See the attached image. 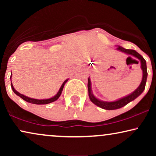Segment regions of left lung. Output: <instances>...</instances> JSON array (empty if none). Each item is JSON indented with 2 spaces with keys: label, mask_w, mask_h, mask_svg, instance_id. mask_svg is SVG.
Returning a JSON list of instances; mask_svg holds the SVG:
<instances>
[{
  "label": "left lung",
  "mask_w": 156,
  "mask_h": 156,
  "mask_svg": "<svg viewBox=\"0 0 156 156\" xmlns=\"http://www.w3.org/2000/svg\"><path fill=\"white\" fill-rule=\"evenodd\" d=\"M116 50L119 51V52L125 53L128 55H131L132 57H136L138 59H139L140 62V68L142 69L143 72V76H142V80L141 82L137 89L136 90H134L133 92L129 94V95H126V97H123L120 99L115 100L113 101H102V100L98 99L94 95L92 92V89H91V82L90 77L88 78V91H89V97L90 101L97 105L99 107L103 108V109L106 110H115L120 108L123 106L126 105L127 104H129V102L133 101L134 99H136V98L141 94L143 91H144L145 87H146V83L147 80V76H148V72H147V66H146V62L145 60L144 57L141 55L136 52V50H128V49L123 48V47L116 45Z\"/></svg>",
  "instance_id": "1"
}]
</instances>
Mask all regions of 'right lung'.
<instances>
[{
  "label": "right lung",
  "instance_id": "1",
  "mask_svg": "<svg viewBox=\"0 0 156 156\" xmlns=\"http://www.w3.org/2000/svg\"><path fill=\"white\" fill-rule=\"evenodd\" d=\"M11 78H12V73H11V75H10V81H11ZM68 80H69V79L66 80L65 82L62 83V86L60 87V88H59V89L58 92H57L56 94L54 96V97L49 98V99H34V98L28 97H27V96H25V95H23V94H22L19 93L18 91H16V89H15L13 85H12V82H11V87H12V91H14V93L16 94V95H18V97H20L21 98V99L25 100V101L28 102V103L34 104H48L52 103V102H54V101H56V100L59 99V97H60L62 92L64 86H65V84L67 82Z\"/></svg>",
  "mask_w": 156,
  "mask_h": 156
}]
</instances>
